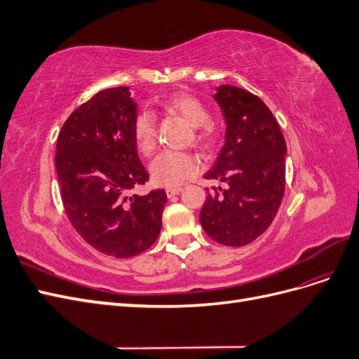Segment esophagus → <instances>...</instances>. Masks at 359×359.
<instances>
[{"label": "esophagus", "mask_w": 359, "mask_h": 359, "mask_svg": "<svg viewBox=\"0 0 359 359\" xmlns=\"http://www.w3.org/2000/svg\"><path fill=\"white\" fill-rule=\"evenodd\" d=\"M182 190L180 189V187H170V189H166V194H168V198H173L175 196V194H180Z\"/></svg>", "instance_id": "34e87169"}]
</instances>
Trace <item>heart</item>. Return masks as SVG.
<instances>
[{
  "label": "heart",
  "mask_w": 359,
  "mask_h": 359,
  "mask_svg": "<svg viewBox=\"0 0 359 359\" xmlns=\"http://www.w3.org/2000/svg\"><path fill=\"white\" fill-rule=\"evenodd\" d=\"M163 109L182 116L194 127L193 142L201 148H212L217 142V132L208 121L210 112L206 106L190 94H178L169 97L161 103ZM133 139L140 154L149 156L157 145V123L156 116L149 111L139 112L132 126ZM151 178L158 186L177 187L182 182L196 177L199 172V158L186 151H163L149 166Z\"/></svg>",
  "instance_id": "1"
}]
</instances>
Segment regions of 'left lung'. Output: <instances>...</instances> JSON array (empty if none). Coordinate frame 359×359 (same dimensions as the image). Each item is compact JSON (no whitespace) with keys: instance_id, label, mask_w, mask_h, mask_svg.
I'll return each instance as SVG.
<instances>
[{"instance_id":"obj_1","label":"left lung","mask_w":359,"mask_h":359,"mask_svg":"<svg viewBox=\"0 0 359 359\" xmlns=\"http://www.w3.org/2000/svg\"><path fill=\"white\" fill-rule=\"evenodd\" d=\"M226 119V142L206 180L212 187L201 211L215 243L241 247L262 235L280 208L286 184V142L269 107L257 95L222 85L214 95Z\"/></svg>"}]
</instances>
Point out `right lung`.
Wrapping results in <instances>:
<instances>
[{"label":"right lung","mask_w":359,"mask_h":359,"mask_svg":"<svg viewBox=\"0 0 359 359\" xmlns=\"http://www.w3.org/2000/svg\"><path fill=\"white\" fill-rule=\"evenodd\" d=\"M128 86L107 88L74 109L57 140L55 168L64 210L97 252L132 257L154 244L168 201L165 190L132 194L149 175L137 156Z\"/></svg>","instance_id":"add662e5"}]
</instances>
